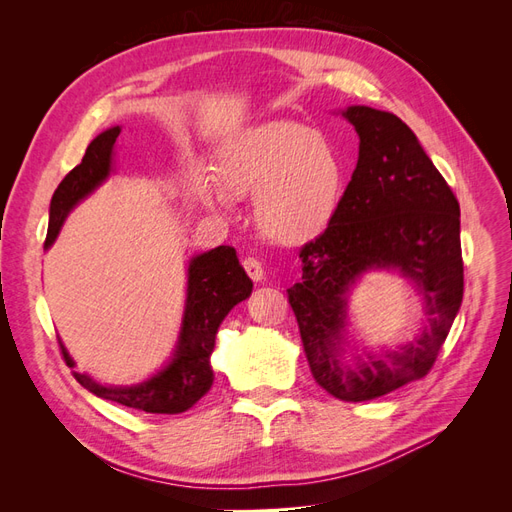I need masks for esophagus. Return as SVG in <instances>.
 <instances>
[{"mask_svg":"<svg viewBox=\"0 0 512 512\" xmlns=\"http://www.w3.org/2000/svg\"><path fill=\"white\" fill-rule=\"evenodd\" d=\"M243 269L247 271V275H250L254 282H260L262 277H265V267H262V262L254 256L243 258Z\"/></svg>","mask_w":512,"mask_h":512,"instance_id":"esophagus-1","label":"esophagus"}]
</instances>
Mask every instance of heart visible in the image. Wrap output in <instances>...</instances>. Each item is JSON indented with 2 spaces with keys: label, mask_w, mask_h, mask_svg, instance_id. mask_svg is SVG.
<instances>
[{
  "label": "heart",
  "mask_w": 512,
  "mask_h": 512,
  "mask_svg": "<svg viewBox=\"0 0 512 512\" xmlns=\"http://www.w3.org/2000/svg\"><path fill=\"white\" fill-rule=\"evenodd\" d=\"M209 183L211 207H228L230 194H256V222L273 241L303 243L329 226L346 190V160L329 136L299 121L258 123L220 151Z\"/></svg>",
  "instance_id": "heart-1"
}]
</instances>
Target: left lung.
I'll use <instances>...</instances> for the list:
<instances>
[{
	"label": "left lung",
	"instance_id": "obj_1",
	"mask_svg": "<svg viewBox=\"0 0 512 512\" xmlns=\"http://www.w3.org/2000/svg\"><path fill=\"white\" fill-rule=\"evenodd\" d=\"M359 162L337 213L301 247L303 277L288 288L309 369L342 401H367L429 374L463 299L459 203L414 132L393 113L350 106ZM367 268H399L422 288L424 335L380 360L338 359L345 292Z\"/></svg>",
	"mask_w": 512,
	"mask_h": 512
}]
</instances>
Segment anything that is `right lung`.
<instances>
[{"label": "right lung", "mask_w": 512, "mask_h": 512, "mask_svg": "<svg viewBox=\"0 0 512 512\" xmlns=\"http://www.w3.org/2000/svg\"><path fill=\"white\" fill-rule=\"evenodd\" d=\"M119 132V128H111L96 136L89 143L81 164L74 166L57 185L51 198V220L44 247H51L70 209L94 192L111 173L113 145ZM252 286V280L239 265L235 247L220 245L192 258L188 269V299H185L183 324L173 361L160 374L136 386H102L76 371L74 378L94 395L134 410L151 414H179L190 410L211 389L213 369L209 359L215 346V333L230 309L250 297ZM61 352L70 363L64 346Z\"/></svg>", "instance_id": "1"}]
</instances>
